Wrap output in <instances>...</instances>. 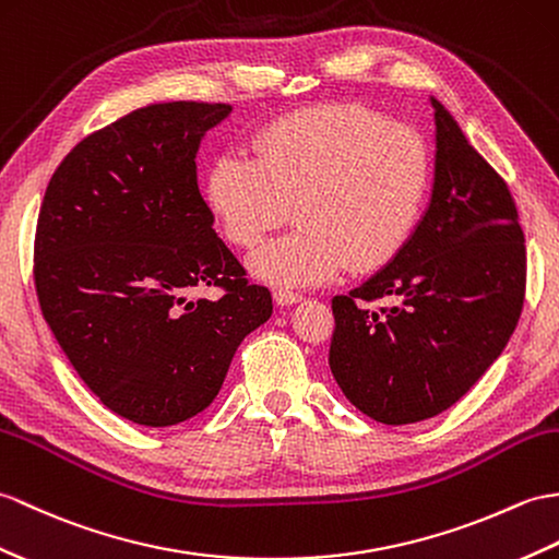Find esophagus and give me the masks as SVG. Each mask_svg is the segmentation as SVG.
I'll list each match as a JSON object with an SVG mask.
<instances>
[{"mask_svg":"<svg viewBox=\"0 0 559 559\" xmlns=\"http://www.w3.org/2000/svg\"><path fill=\"white\" fill-rule=\"evenodd\" d=\"M274 302L278 307H293V305H300L302 302V295L290 293V290H276L274 293Z\"/></svg>","mask_w":559,"mask_h":559,"instance_id":"34e87169","label":"esophagus"}]
</instances>
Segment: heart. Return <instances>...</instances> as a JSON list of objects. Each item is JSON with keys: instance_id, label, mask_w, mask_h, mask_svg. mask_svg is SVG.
I'll list each match as a JSON object with an SVG mask.
<instances>
[{"instance_id": "obj_1", "label": "heart", "mask_w": 559, "mask_h": 559, "mask_svg": "<svg viewBox=\"0 0 559 559\" xmlns=\"http://www.w3.org/2000/svg\"><path fill=\"white\" fill-rule=\"evenodd\" d=\"M254 154H218L206 174V202L228 242L245 250L295 204L300 228L250 257L252 276L278 288H309L345 266L369 274L393 262L431 186L424 138L359 104L283 116L254 138Z\"/></svg>"}]
</instances>
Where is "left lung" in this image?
<instances>
[{
    "label": "left lung",
    "mask_w": 559,
    "mask_h": 559,
    "mask_svg": "<svg viewBox=\"0 0 559 559\" xmlns=\"http://www.w3.org/2000/svg\"><path fill=\"white\" fill-rule=\"evenodd\" d=\"M433 186L402 252L333 297L329 365L345 397L388 426L431 419L500 357L524 305L526 250L504 180L431 97ZM391 296L394 307L368 302Z\"/></svg>",
    "instance_id": "1"
}]
</instances>
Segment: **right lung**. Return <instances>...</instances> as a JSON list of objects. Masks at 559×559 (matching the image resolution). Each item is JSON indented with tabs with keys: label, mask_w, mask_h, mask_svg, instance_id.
Wrapping results in <instances>:
<instances>
[{
	"label": "right lung",
	"mask_w": 559,
	"mask_h": 559,
	"mask_svg": "<svg viewBox=\"0 0 559 559\" xmlns=\"http://www.w3.org/2000/svg\"><path fill=\"white\" fill-rule=\"evenodd\" d=\"M233 107L164 102L87 135L51 176L37 216L43 317L102 405L174 426L212 405L238 345L274 305L216 236L198 186L204 135ZM218 284V301H192Z\"/></svg>",
	"instance_id": "obj_1"
}]
</instances>
